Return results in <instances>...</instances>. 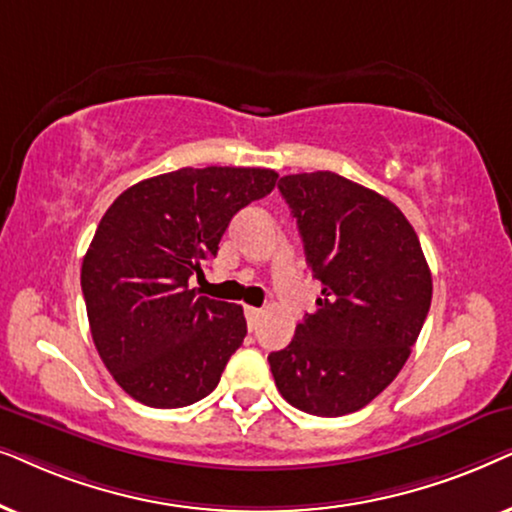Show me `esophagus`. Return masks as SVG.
Returning <instances> with one entry per match:
<instances>
[{
	"mask_svg": "<svg viewBox=\"0 0 512 512\" xmlns=\"http://www.w3.org/2000/svg\"><path fill=\"white\" fill-rule=\"evenodd\" d=\"M245 318H248V327L252 330L262 318V309H255V306H245Z\"/></svg>",
	"mask_w": 512,
	"mask_h": 512,
	"instance_id": "1",
	"label": "esophagus"
}]
</instances>
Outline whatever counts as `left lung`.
<instances>
[{"instance_id": "left-lung-1", "label": "left lung", "mask_w": 512, "mask_h": 512, "mask_svg": "<svg viewBox=\"0 0 512 512\" xmlns=\"http://www.w3.org/2000/svg\"><path fill=\"white\" fill-rule=\"evenodd\" d=\"M278 189L323 297L292 342L269 353L271 374L297 410L358 412L410 358L431 309V269L417 231L386 196L330 170L285 175Z\"/></svg>"}]
</instances>
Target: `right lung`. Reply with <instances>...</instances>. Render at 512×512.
Masks as SVG:
<instances>
[{
	"instance_id": "add662e5",
	"label": "right lung",
	"mask_w": 512,
	"mask_h": 512,
	"mask_svg": "<svg viewBox=\"0 0 512 512\" xmlns=\"http://www.w3.org/2000/svg\"><path fill=\"white\" fill-rule=\"evenodd\" d=\"M269 168H180L128 187L81 264L88 325L102 363L142 405L206 398L243 344V306L189 285L217 255L231 217L276 187Z\"/></svg>"
}]
</instances>
